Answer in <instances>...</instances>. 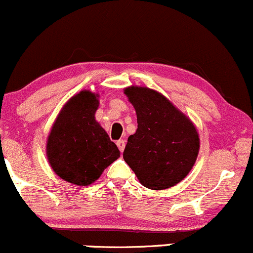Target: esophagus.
Instances as JSON below:
<instances>
[{
    "instance_id": "esophagus-1",
    "label": "esophagus",
    "mask_w": 253,
    "mask_h": 253,
    "mask_svg": "<svg viewBox=\"0 0 253 253\" xmlns=\"http://www.w3.org/2000/svg\"><path fill=\"white\" fill-rule=\"evenodd\" d=\"M117 146H118L119 150H120V152H124V150H125V146H126V141H125L124 139L118 140V141H117Z\"/></svg>"
}]
</instances>
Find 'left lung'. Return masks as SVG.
<instances>
[{
    "mask_svg": "<svg viewBox=\"0 0 253 253\" xmlns=\"http://www.w3.org/2000/svg\"><path fill=\"white\" fill-rule=\"evenodd\" d=\"M124 93L138 120V129L125 147V161L145 187L158 191L174 186L196 164L200 147L196 126L157 90L130 86Z\"/></svg>",
    "mask_w": 253,
    "mask_h": 253,
    "instance_id": "obj_1",
    "label": "left lung"
}]
</instances>
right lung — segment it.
<instances>
[{"instance_id": "add662e5", "label": "right lung", "mask_w": 253, "mask_h": 253, "mask_svg": "<svg viewBox=\"0 0 253 253\" xmlns=\"http://www.w3.org/2000/svg\"><path fill=\"white\" fill-rule=\"evenodd\" d=\"M97 93L81 90L65 103L47 138L48 163L65 181L88 186L120 157L117 145L95 120Z\"/></svg>"}]
</instances>
